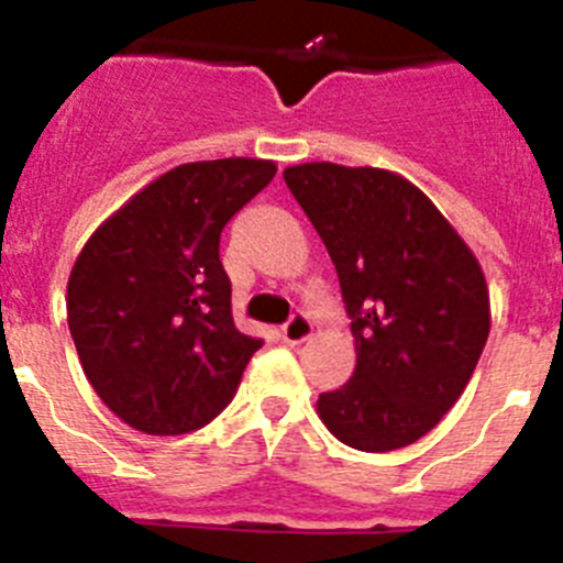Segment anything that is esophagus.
Returning <instances> with one entry per match:
<instances>
[{
    "mask_svg": "<svg viewBox=\"0 0 563 563\" xmlns=\"http://www.w3.org/2000/svg\"><path fill=\"white\" fill-rule=\"evenodd\" d=\"M309 334H312V321H309L303 312L292 316L290 321L282 327V340H285V343H290V345L303 343V340H309Z\"/></svg>",
    "mask_w": 563,
    "mask_h": 563,
    "instance_id": "34e87169",
    "label": "esophagus"
}]
</instances>
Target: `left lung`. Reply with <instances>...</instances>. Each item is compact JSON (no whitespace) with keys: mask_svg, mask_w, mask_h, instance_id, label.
I'll use <instances>...</instances> for the list:
<instances>
[{"mask_svg":"<svg viewBox=\"0 0 563 563\" xmlns=\"http://www.w3.org/2000/svg\"><path fill=\"white\" fill-rule=\"evenodd\" d=\"M334 262L357 365L318 416L363 452L410 446L461 399L492 329L488 287L450 220L401 175L332 162L285 169Z\"/></svg>","mask_w":563,"mask_h":563,"instance_id":"1","label":"left lung"}]
</instances>
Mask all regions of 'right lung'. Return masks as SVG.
<instances>
[{"label":"right lung","mask_w":563,"mask_h":563,"mask_svg":"<svg viewBox=\"0 0 563 563\" xmlns=\"http://www.w3.org/2000/svg\"><path fill=\"white\" fill-rule=\"evenodd\" d=\"M273 175L262 158L180 164L82 245L69 332L91 388L133 430L184 435L234 399L262 340L234 327L220 234Z\"/></svg>","instance_id":"1"}]
</instances>
